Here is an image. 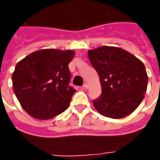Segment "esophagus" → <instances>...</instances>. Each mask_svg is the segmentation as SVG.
I'll return each mask as SVG.
<instances>
[{
	"instance_id": "obj_1",
	"label": "esophagus",
	"mask_w": 160,
	"mask_h": 160,
	"mask_svg": "<svg viewBox=\"0 0 160 160\" xmlns=\"http://www.w3.org/2000/svg\"><path fill=\"white\" fill-rule=\"evenodd\" d=\"M89 88V85L87 84H85V85H83V89H88Z\"/></svg>"
}]
</instances>
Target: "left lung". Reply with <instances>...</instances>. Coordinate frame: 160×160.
Segmentation results:
<instances>
[{
    "instance_id": "1",
    "label": "left lung",
    "mask_w": 160,
    "mask_h": 160,
    "mask_svg": "<svg viewBox=\"0 0 160 160\" xmlns=\"http://www.w3.org/2000/svg\"><path fill=\"white\" fill-rule=\"evenodd\" d=\"M100 77L102 94L93 100L100 114L112 119L128 116L137 109L147 90L148 75L141 60L124 49L100 46L88 51Z\"/></svg>"
}]
</instances>
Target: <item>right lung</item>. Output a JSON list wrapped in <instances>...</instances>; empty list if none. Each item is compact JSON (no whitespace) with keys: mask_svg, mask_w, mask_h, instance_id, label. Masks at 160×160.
Here are the masks:
<instances>
[{"mask_svg":"<svg viewBox=\"0 0 160 160\" xmlns=\"http://www.w3.org/2000/svg\"><path fill=\"white\" fill-rule=\"evenodd\" d=\"M75 51L57 49L36 51L19 61L12 74L14 93L24 110L46 120L61 114L71 101L75 89L69 86V63Z\"/></svg>","mask_w":160,"mask_h":160,"instance_id":"1","label":"right lung"}]
</instances>
